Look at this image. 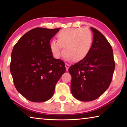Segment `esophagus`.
Wrapping results in <instances>:
<instances>
[{"label": "esophagus", "mask_w": 127, "mask_h": 127, "mask_svg": "<svg viewBox=\"0 0 127 127\" xmlns=\"http://www.w3.org/2000/svg\"><path fill=\"white\" fill-rule=\"evenodd\" d=\"M69 66H70L69 64L68 63H65V68H66V70H68V68H69Z\"/></svg>", "instance_id": "esophagus-1"}]
</instances>
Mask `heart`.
Listing matches in <instances>:
<instances>
[{"label": "heart", "mask_w": 127, "mask_h": 127, "mask_svg": "<svg viewBox=\"0 0 127 127\" xmlns=\"http://www.w3.org/2000/svg\"><path fill=\"white\" fill-rule=\"evenodd\" d=\"M58 41L53 40L50 48L54 57L59 58L63 54L72 61H78L86 56L92 43V35L89 29L72 28L65 29L58 34Z\"/></svg>", "instance_id": "1"}]
</instances>
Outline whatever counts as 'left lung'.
Returning a JSON list of instances; mask_svg holds the SVG:
<instances>
[{"instance_id":"obj_1","label":"left lung","mask_w":127,"mask_h":127,"mask_svg":"<svg viewBox=\"0 0 127 127\" xmlns=\"http://www.w3.org/2000/svg\"><path fill=\"white\" fill-rule=\"evenodd\" d=\"M93 41L88 54L71 65L70 90L82 101L96 99L108 89L115 69L113 51L110 43L97 30L91 27Z\"/></svg>"}]
</instances>
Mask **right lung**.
Segmentation results:
<instances>
[{"mask_svg":"<svg viewBox=\"0 0 127 127\" xmlns=\"http://www.w3.org/2000/svg\"><path fill=\"white\" fill-rule=\"evenodd\" d=\"M60 30L35 28L23 35L13 49L10 70L14 86L31 101L50 99L65 72L64 62L54 58L50 48V40Z\"/></svg>","mask_w":127,"mask_h":127,"instance_id":"1","label":"right lung"}]
</instances>
